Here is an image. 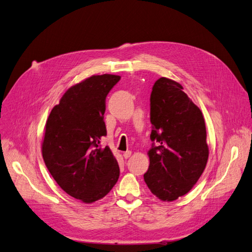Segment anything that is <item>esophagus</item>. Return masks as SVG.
I'll use <instances>...</instances> for the list:
<instances>
[{
  "label": "esophagus",
  "mask_w": 252,
  "mask_h": 252,
  "mask_svg": "<svg viewBox=\"0 0 252 252\" xmlns=\"http://www.w3.org/2000/svg\"><path fill=\"white\" fill-rule=\"evenodd\" d=\"M130 156H131V151H130V150H127V151H125L124 154H123L124 158H128Z\"/></svg>",
  "instance_id": "34e87169"
}]
</instances>
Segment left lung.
Masks as SVG:
<instances>
[{"label": "left lung", "mask_w": 252, "mask_h": 252, "mask_svg": "<svg viewBox=\"0 0 252 252\" xmlns=\"http://www.w3.org/2000/svg\"><path fill=\"white\" fill-rule=\"evenodd\" d=\"M150 164L144 180L159 200L174 201L193 187L207 164L205 121L179 83L159 78L150 94Z\"/></svg>", "instance_id": "left-lung-1"}]
</instances>
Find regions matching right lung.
Returning <instances> with one entry per match:
<instances>
[{
	"label": "right lung",
	"instance_id": "right-lung-1",
	"mask_svg": "<svg viewBox=\"0 0 252 252\" xmlns=\"http://www.w3.org/2000/svg\"><path fill=\"white\" fill-rule=\"evenodd\" d=\"M119 75H93L68 89L52 108L45 129L42 154L52 178L66 193L84 203L107 194L120 175L104 122L106 96Z\"/></svg>",
	"mask_w": 252,
	"mask_h": 252
}]
</instances>
